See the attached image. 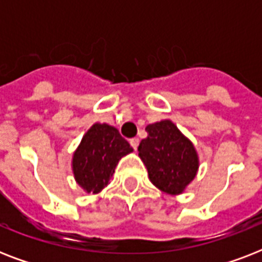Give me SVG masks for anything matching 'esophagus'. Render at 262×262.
Listing matches in <instances>:
<instances>
[{
  "label": "esophagus",
  "instance_id": "esophagus-1",
  "mask_svg": "<svg viewBox=\"0 0 262 262\" xmlns=\"http://www.w3.org/2000/svg\"><path fill=\"white\" fill-rule=\"evenodd\" d=\"M139 143H140V140L137 139V137H135V139H130V145L135 149H137V147H139Z\"/></svg>",
  "mask_w": 262,
  "mask_h": 262
}]
</instances>
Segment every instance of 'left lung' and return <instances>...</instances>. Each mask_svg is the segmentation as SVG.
I'll use <instances>...</instances> for the list:
<instances>
[{"instance_id": "left-lung-1", "label": "left lung", "mask_w": 262, "mask_h": 262, "mask_svg": "<svg viewBox=\"0 0 262 262\" xmlns=\"http://www.w3.org/2000/svg\"><path fill=\"white\" fill-rule=\"evenodd\" d=\"M145 130L148 137L140 143L139 156L149 181L167 194H181L199 170L194 145L170 119L151 123Z\"/></svg>"}]
</instances>
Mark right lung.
Masks as SVG:
<instances>
[{"label":"right lung","instance_id":"1","mask_svg":"<svg viewBox=\"0 0 262 262\" xmlns=\"http://www.w3.org/2000/svg\"><path fill=\"white\" fill-rule=\"evenodd\" d=\"M133 151L114 126L94 123L73 154L72 168L76 182L87 193H99L111 179L122 156Z\"/></svg>","mask_w":262,"mask_h":262}]
</instances>
